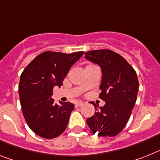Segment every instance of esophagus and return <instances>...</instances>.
Segmentation results:
<instances>
[{"label":"esophagus","mask_w":160,"mask_h":160,"mask_svg":"<svg viewBox=\"0 0 160 160\" xmlns=\"http://www.w3.org/2000/svg\"><path fill=\"white\" fill-rule=\"evenodd\" d=\"M82 105H83V102H81V101H79V102H77L75 104V106L76 107H80Z\"/></svg>","instance_id":"1"}]
</instances>
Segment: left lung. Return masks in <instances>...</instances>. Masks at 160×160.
I'll return each instance as SVG.
<instances>
[{
  "mask_svg": "<svg viewBox=\"0 0 160 160\" xmlns=\"http://www.w3.org/2000/svg\"><path fill=\"white\" fill-rule=\"evenodd\" d=\"M86 59L101 66L102 71L99 98L105 101L94 115L87 119L93 133L115 137L128 122L137 101L139 82L137 72L119 54L108 49L85 52Z\"/></svg>",
  "mask_w": 160,
  "mask_h": 160,
  "instance_id": "1",
  "label": "left lung"
}]
</instances>
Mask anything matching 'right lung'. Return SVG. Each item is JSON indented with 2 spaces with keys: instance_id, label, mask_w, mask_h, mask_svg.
Instances as JSON below:
<instances>
[{
  "instance_id": "obj_1",
  "label": "right lung",
  "mask_w": 160,
  "mask_h": 160,
  "mask_svg": "<svg viewBox=\"0 0 160 160\" xmlns=\"http://www.w3.org/2000/svg\"><path fill=\"white\" fill-rule=\"evenodd\" d=\"M83 51L64 54L45 51L26 66L20 76L18 93L23 114L31 130L42 138L52 139L64 132L74 105L55 104V86L60 87L69 68Z\"/></svg>"
}]
</instances>
